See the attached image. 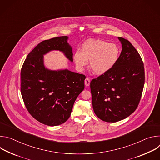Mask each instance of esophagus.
<instances>
[{
    "label": "esophagus",
    "mask_w": 160,
    "mask_h": 160,
    "mask_svg": "<svg viewBox=\"0 0 160 160\" xmlns=\"http://www.w3.org/2000/svg\"><path fill=\"white\" fill-rule=\"evenodd\" d=\"M90 83V80L88 78H86L85 80V85L86 87H88V86H89Z\"/></svg>",
    "instance_id": "34e87169"
}]
</instances>
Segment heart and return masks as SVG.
<instances>
[{
  "label": "heart",
  "instance_id": "heart-1",
  "mask_svg": "<svg viewBox=\"0 0 160 160\" xmlns=\"http://www.w3.org/2000/svg\"><path fill=\"white\" fill-rule=\"evenodd\" d=\"M117 45L99 40H89L82 46L81 52H75L73 59L76 66L82 70L90 61V66L96 75L108 72L117 62L119 56Z\"/></svg>",
  "mask_w": 160,
  "mask_h": 160
}]
</instances>
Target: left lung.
I'll list each match as a JSON object with an SVG mask.
<instances>
[{
  "mask_svg": "<svg viewBox=\"0 0 160 160\" xmlns=\"http://www.w3.org/2000/svg\"><path fill=\"white\" fill-rule=\"evenodd\" d=\"M122 51L106 73L90 82L93 109L106 122H117L130 116L138 108L144 85V63L127 39L118 37Z\"/></svg>",
  "mask_w": 160,
  "mask_h": 160,
  "instance_id": "obj_1",
  "label": "left lung"
}]
</instances>
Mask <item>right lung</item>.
I'll use <instances>...</instances> for the list:
<instances>
[{
	"label": "right lung",
	"instance_id": "obj_1",
	"mask_svg": "<svg viewBox=\"0 0 160 160\" xmlns=\"http://www.w3.org/2000/svg\"><path fill=\"white\" fill-rule=\"evenodd\" d=\"M67 36L45 40L28 54L21 70V92L30 115L39 122L57 126L70 118L74 102L84 89L85 76L67 69L51 70L43 55L59 51L73 62Z\"/></svg>",
	"mask_w": 160,
	"mask_h": 160
}]
</instances>
